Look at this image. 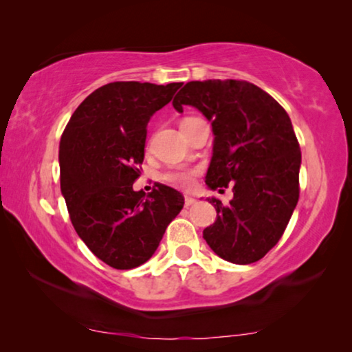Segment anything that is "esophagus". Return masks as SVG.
<instances>
[{
	"instance_id": "obj_1",
	"label": "esophagus",
	"mask_w": 352,
	"mask_h": 352,
	"mask_svg": "<svg viewBox=\"0 0 352 352\" xmlns=\"http://www.w3.org/2000/svg\"><path fill=\"white\" fill-rule=\"evenodd\" d=\"M195 201H197V200H195L194 197H189V195H186V197H184V206H186V208L192 206Z\"/></svg>"
}]
</instances>
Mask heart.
<instances>
[{
  "mask_svg": "<svg viewBox=\"0 0 352 352\" xmlns=\"http://www.w3.org/2000/svg\"><path fill=\"white\" fill-rule=\"evenodd\" d=\"M197 174L195 169H186V168H177L169 170L168 174L164 175V180L174 184L177 188H189L192 184V178Z\"/></svg>",
  "mask_w": 352,
  "mask_h": 352,
  "instance_id": "1",
  "label": "heart"
}]
</instances>
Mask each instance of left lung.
Returning a JSON list of instances; mask_svg holds the SVG:
<instances>
[{"label":"left lung","mask_w":352,"mask_h":352,"mask_svg":"<svg viewBox=\"0 0 352 352\" xmlns=\"http://www.w3.org/2000/svg\"><path fill=\"white\" fill-rule=\"evenodd\" d=\"M195 107L211 122L214 142L206 184H233L223 205L206 199L217 219L204 230L208 245L233 264H252L281 239L300 197V144L287 113L269 93L245 80L188 82L172 100Z\"/></svg>","instance_id":"left-lung-1"}]
</instances>
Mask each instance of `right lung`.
Wrapping results in <instances>:
<instances>
[{
    "instance_id": "add662e5",
    "label": "right lung",
    "mask_w": 352,
    "mask_h": 352,
    "mask_svg": "<svg viewBox=\"0 0 352 352\" xmlns=\"http://www.w3.org/2000/svg\"><path fill=\"white\" fill-rule=\"evenodd\" d=\"M182 82H111L77 107L58 146L60 189L76 233L113 269L152 258L184 205L166 184L133 190L144 160L147 122L170 102Z\"/></svg>"
}]
</instances>
